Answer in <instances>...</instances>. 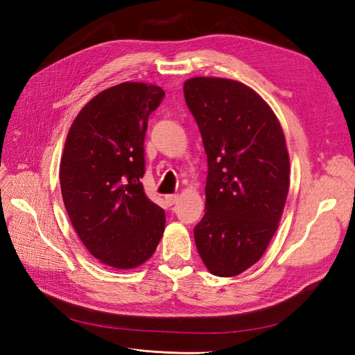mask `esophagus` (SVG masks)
Instances as JSON below:
<instances>
[{
  "label": "esophagus",
  "instance_id": "34e87169",
  "mask_svg": "<svg viewBox=\"0 0 355 355\" xmlns=\"http://www.w3.org/2000/svg\"><path fill=\"white\" fill-rule=\"evenodd\" d=\"M165 200L168 205H175L178 202V194H168Z\"/></svg>",
  "mask_w": 355,
  "mask_h": 355
}]
</instances>
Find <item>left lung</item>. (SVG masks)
<instances>
[{"mask_svg": "<svg viewBox=\"0 0 355 355\" xmlns=\"http://www.w3.org/2000/svg\"><path fill=\"white\" fill-rule=\"evenodd\" d=\"M184 98L207 156L196 247L209 272L235 277L256 263L278 230L290 187L284 131L269 105L240 82L193 77Z\"/></svg>", "mask_w": 355, "mask_h": 355, "instance_id": "1", "label": "left lung"}]
</instances>
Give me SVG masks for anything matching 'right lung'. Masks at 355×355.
Returning a JSON list of instances; mask_svg holds the SVG:
<instances>
[{"label":"right lung","instance_id":"obj_1","mask_svg":"<svg viewBox=\"0 0 355 355\" xmlns=\"http://www.w3.org/2000/svg\"><path fill=\"white\" fill-rule=\"evenodd\" d=\"M165 92L121 83L89 101L73 121L60 165L64 206L90 254L133 269L156 250L164 209L144 194V136Z\"/></svg>","mask_w":355,"mask_h":355}]
</instances>
